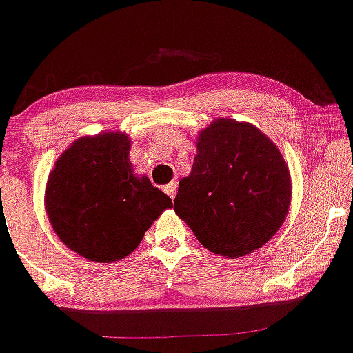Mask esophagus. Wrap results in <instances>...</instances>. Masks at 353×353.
<instances>
[{"mask_svg":"<svg viewBox=\"0 0 353 353\" xmlns=\"http://www.w3.org/2000/svg\"><path fill=\"white\" fill-rule=\"evenodd\" d=\"M164 192L168 194L169 197H171V199L176 197V194H177V184H176V182H171V184L165 185V188H164Z\"/></svg>","mask_w":353,"mask_h":353,"instance_id":"esophagus-1","label":"esophagus"}]
</instances>
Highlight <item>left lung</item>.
<instances>
[{
  "instance_id": "left-lung-1",
  "label": "left lung",
  "mask_w": 353,
  "mask_h": 353,
  "mask_svg": "<svg viewBox=\"0 0 353 353\" xmlns=\"http://www.w3.org/2000/svg\"><path fill=\"white\" fill-rule=\"evenodd\" d=\"M290 199V171L270 138L250 123L220 118L199 136L174 210L205 248L239 258L279 230Z\"/></svg>"
}]
</instances>
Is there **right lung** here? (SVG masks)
Listing matches in <instances>:
<instances>
[{"label": "right lung", "instance_id": "add662e5", "mask_svg": "<svg viewBox=\"0 0 353 353\" xmlns=\"http://www.w3.org/2000/svg\"><path fill=\"white\" fill-rule=\"evenodd\" d=\"M172 201L146 176L133 174L130 139L121 133L80 138L55 163L46 209L55 233L92 261L128 256Z\"/></svg>", "mask_w": 353, "mask_h": 353}]
</instances>
